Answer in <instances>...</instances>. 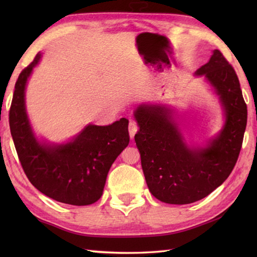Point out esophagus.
<instances>
[{"label": "esophagus", "instance_id": "obj_1", "mask_svg": "<svg viewBox=\"0 0 257 257\" xmlns=\"http://www.w3.org/2000/svg\"><path fill=\"white\" fill-rule=\"evenodd\" d=\"M129 135H130V138H134L136 133H137L138 130V125H137V122L135 121V120H130L129 121Z\"/></svg>", "mask_w": 257, "mask_h": 257}]
</instances>
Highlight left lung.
I'll return each mask as SVG.
<instances>
[{"mask_svg": "<svg viewBox=\"0 0 257 257\" xmlns=\"http://www.w3.org/2000/svg\"><path fill=\"white\" fill-rule=\"evenodd\" d=\"M213 86L225 111L224 128L204 148L185 144L168 108L140 105L135 111V136L141 167L151 194L169 204H189L205 198L225 181L237 161L247 122L235 70L219 51L196 70Z\"/></svg>", "mask_w": 257, "mask_h": 257, "instance_id": "left-lung-1", "label": "left lung"}]
</instances>
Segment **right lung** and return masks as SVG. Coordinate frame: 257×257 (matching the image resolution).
<instances>
[{"mask_svg":"<svg viewBox=\"0 0 257 257\" xmlns=\"http://www.w3.org/2000/svg\"><path fill=\"white\" fill-rule=\"evenodd\" d=\"M41 58L38 53L15 84L9 120L22 168L30 182L55 201L89 205L100 199L107 174L129 144L128 119L109 125L88 124L77 137L63 145L38 141L26 114L25 86Z\"/></svg>","mask_w":257,"mask_h":257,"instance_id":"obj_1","label":"right lung"}]
</instances>
